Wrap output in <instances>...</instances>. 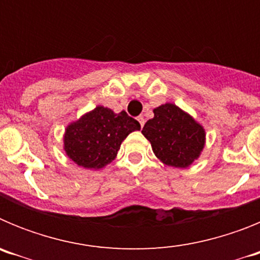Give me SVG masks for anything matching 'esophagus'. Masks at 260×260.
Listing matches in <instances>:
<instances>
[{"label": "esophagus", "instance_id": "34e87169", "mask_svg": "<svg viewBox=\"0 0 260 260\" xmlns=\"http://www.w3.org/2000/svg\"><path fill=\"white\" fill-rule=\"evenodd\" d=\"M138 121H139V123H141V126H142V127H143L144 122H146V121H144V117H143V116H139V117H138Z\"/></svg>", "mask_w": 260, "mask_h": 260}]
</instances>
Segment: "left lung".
I'll use <instances>...</instances> for the list:
<instances>
[{
    "mask_svg": "<svg viewBox=\"0 0 260 260\" xmlns=\"http://www.w3.org/2000/svg\"><path fill=\"white\" fill-rule=\"evenodd\" d=\"M142 134L150 141L156 157L168 167L187 168L201 156L206 130L185 110L167 103L153 109Z\"/></svg>",
    "mask_w": 260,
    "mask_h": 260,
    "instance_id": "obj_1",
    "label": "left lung"
}]
</instances>
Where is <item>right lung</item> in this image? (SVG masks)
I'll return each mask as SVG.
<instances>
[{
	"mask_svg": "<svg viewBox=\"0 0 260 260\" xmlns=\"http://www.w3.org/2000/svg\"><path fill=\"white\" fill-rule=\"evenodd\" d=\"M135 130H141V125L125 110L114 113L99 105L68 125L63 150L79 167L98 171L113 161L121 143Z\"/></svg>",
	"mask_w": 260,
	"mask_h": 260,
	"instance_id": "1",
	"label": "right lung"
}]
</instances>
